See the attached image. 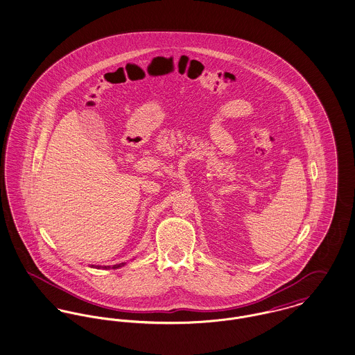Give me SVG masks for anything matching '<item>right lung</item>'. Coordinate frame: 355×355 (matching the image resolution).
<instances>
[{
	"instance_id": "obj_1",
	"label": "right lung",
	"mask_w": 355,
	"mask_h": 355,
	"mask_svg": "<svg viewBox=\"0 0 355 355\" xmlns=\"http://www.w3.org/2000/svg\"><path fill=\"white\" fill-rule=\"evenodd\" d=\"M123 263H117V265H113V266H96L98 269H101V268H103V269H117V268H121Z\"/></svg>"
}]
</instances>
